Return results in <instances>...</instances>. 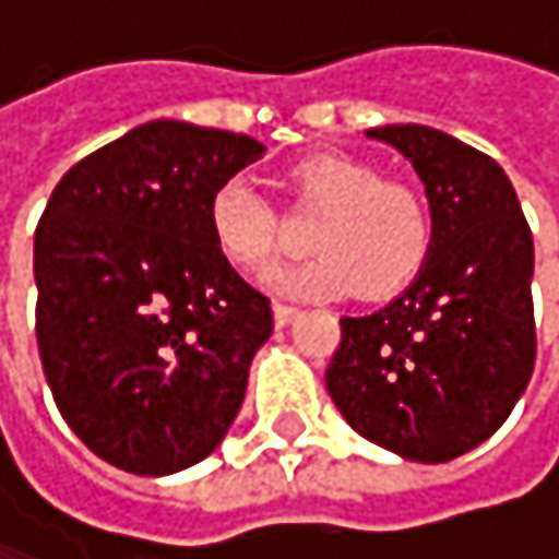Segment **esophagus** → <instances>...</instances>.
I'll return each mask as SVG.
<instances>
[{
    "instance_id": "34e87169",
    "label": "esophagus",
    "mask_w": 559,
    "mask_h": 559,
    "mask_svg": "<svg viewBox=\"0 0 559 559\" xmlns=\"http://www.w3.org/2000/svg\"><path fill=\"white\" fill-rule=\"evenodd\" d=\"M272 310H275V323H278V326H287V323L297 317V307H290V304H275Z\"/></svg>"
}]
</instances>
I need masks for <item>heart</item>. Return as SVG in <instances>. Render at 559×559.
<instances>
[{
  "mask_svg": "<svg viewBox=\"0 0 559 559\" xmlns=\"http://www.w3.org/2000/svg\"><path fill=\"white\" fill-rule=\"evenodd\" d=\"M290 183L304 203L323 210L310 233V262L272 272L265 284L287 297H391L407 287L433 249V213L420 190L385 180L382 170L349 155H320L294 168ZM206 223L219 255L262 272L281 246L275 206L249 174L216 183Z\"/></svg>",
  "mask_w": 559,
  "mask_h": 559,
  "instance_id": "1",
  "label": "heart"
}]
</instances>
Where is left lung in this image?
Masks as SVG:
<instances>
[{
	"instance_id": "left-lung-1",
	"label": "left lung",
	"mask_w": 559,
	"mask_h": 559,
	"mask_svg": "<svg viewBox=\"0 0 559 559\" xmlns=\"http://www.w3.org/2000/svg\"><path fill=\"white\" fill-rule=\"evenodd\" d=\"M417 170L433 249L389 307L343 317L326 389L346 424L414 463L489 440L534 372V239L489 155L427 126L366 132Z\"/></svg>"
}]
</instances>
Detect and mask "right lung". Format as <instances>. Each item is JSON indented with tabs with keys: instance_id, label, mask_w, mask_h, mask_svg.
<instances>
[{
	"instance_id": "obj_1",
	"label": "right lung",
	"mask_w": 559,
	"mask_h": 559,
	"mask_svg": "<svg viewBox=\"0 0 559 559\" xmlns=\"http://www.w3.org/2000/svg\"><path fill=\"white\" fill-rule=\"evenodd\" d=\"M265 145L177 119L60 177L35 233L38 353L70 430L106 463L170 476L236 420L275 320L219 255L206 203Z\"/></svg>"
}]
</instances>
